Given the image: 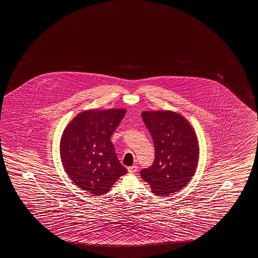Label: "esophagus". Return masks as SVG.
<instances>
[{"instance_id": "34e87169", "label": "esophagus", "mask_w": 258, "mask_h": 258, "mask_svg": "<svg viewBox=\"0 0 258 258\" xmlns=\"http://www.w3.org/2000/svg\"><path fill=\"white\" fill-rule=\"evenodd\" d=\"M127 171L130 173H135V172L138 171V167L136 165L131 166V167L127 168Z\"/></svg>"}]
</instances>
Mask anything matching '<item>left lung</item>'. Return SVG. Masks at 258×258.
<instances>
[{"instance_id": "1", "label": "left lung", "mask_w": 258, "mask_h": 258, "mask_svg": "<svg viewBox=\"0 0 258 258\" xmlns=\"http://www.w3.org/2000/svg\"><path fill=\"white\" fill-rule=\"evenodd\" d=\"M141 117L155 148L153 164L141 170V178L157 196L179 191L195 175L199 161V143L195 130L177 112L143 111Z\"/></svg>"}]
</instances>
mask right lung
I'll return each mask as SVG.
<instances>
[{
    "label": "right lung",
    "instance_id": "obj_1",
    "mask_svg": "<svg viewBox=\"0 0 258 258\" xmlns=\"http://www.w3.org/2000/svg\"><path fill=\"white\" fill-rule=\"evenodd\" d=\"M126 109H89L68 123L61 137L60 156L74 183L92 196L106 195L126 170L117 158L110 137Z\"/></svg>",
    "mask_w": 258,
    "mask_h": 258
}]
</instances>
